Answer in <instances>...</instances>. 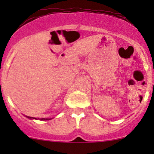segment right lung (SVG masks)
<instances>
[{"label": "right lung", "mask_w": 154, "mask_h": 154, "mask_svg": "<svg viewBox=\"0 0 154 154\" xmlns=\"http://www.w3.org/2000/svg\"><path fill=\"white\" fill-rule=\"evenodd\" d=\"M28 118H29V119H36V118H33V117H30V116H27ZM49 119H45V118H43V119H41V120H49Z\"/></svg>", "instance_id": "1"}]
</instances>
